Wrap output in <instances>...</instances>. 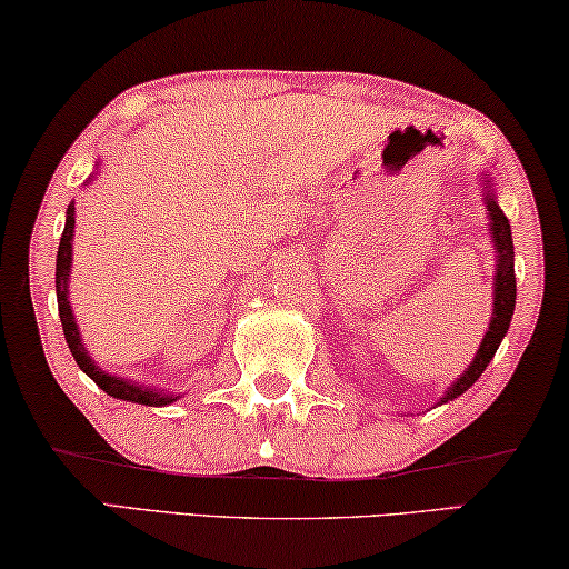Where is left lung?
I'll return each mask as SVG.
<instances>
[{"mask_svg": "<svg viewBox=\"0 0 569 569\" xmlns=\"http://www.w3.org/2000/svg\"><path fill=\"white\" fill-rule=\"evenodd\" d=\"M485 204H487V217H489V228H492V243H495V253H497V274H495V302H492V321H489V329L481 339V345L473 355V360L469 368L463 370L461 378H456V383L448 388L446 396L438 403L453 401L461 396L463 391L477 383L481 372L487 370L489 360H492L497 347L505 339V333L510 329L512 321V310H516V263H512V232H510V222L508 217L502 214L500 204H497L495 197V183L492 178L485 181Z\"/></svg>", "mask_w": 569, "mask_h": 569, "instance_id": "1", "label": "left lung"}]
</instances>
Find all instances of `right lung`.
I'll use <instances>...</instances> for the list:
<instances>
[{
    "label": "right lung",
    "instance_id": "add662e5",
    "mask_svg": "<svg viewBox=\"0 0 569 569\" xmlns=\"http://www.w3.org/2000/svg\"><path fill=\"white\" fill-rule=\"evenodd\" d=\"M72 236H74V204L67 207V222H64V232H61L59 240V253H57V302H59V318H61V329H64V339L69 345V352H72L74 362L80 365V370L84 376H90L96 380L98 388H103L108 396L113 399H123L131 403H144V407H166V403H173L176 396L166 393V391H154L150 386H139L131 383L127 378H116L108 376L106 370H100V365L88 355V349L82 345L80 329H77L72 306H69V269H72Z\"/></svg>",
    "mask_w": 569,
    "mask_h": 569
}]
</instances>
